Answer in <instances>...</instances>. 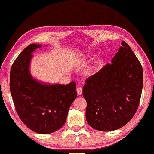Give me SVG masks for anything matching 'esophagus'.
I'll use <instances>...</instances> for the list:
<instances>
[{"mask_svg":"<svg viewBox=\"0 0 154 154\" xmlns=\"http://www.w3.org/2000/svg\"><path fill=\"white\" fill-rule=\"evenodd\" d=\"M76 92L78 95H81L82 93V89L81 87H78V88H76Z\"/></svg>","mask_w":154,"mask_h":154,"instance_id":"esophagus-1","label":"esophagus"}]
</instances>
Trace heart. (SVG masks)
<instances>
[{
    "mask_svg": "<svg viewBox=\"0 0 154 154\" xmlns=\"http://www.w3.org/2000/svg\"><path fill=\"white\" fill-rule=\"evenodd\" d=\"M98 63H95V64L92 65L91 67H90L88 69H86L85 72V76H87V77H89L91 76H92L97 70L98 69Z\"/></svg>",
    "mask_w": 154,
    "mask_h": 154,
    "instance_id": "heart-1",
    "label": "heart"
}]
</instances>
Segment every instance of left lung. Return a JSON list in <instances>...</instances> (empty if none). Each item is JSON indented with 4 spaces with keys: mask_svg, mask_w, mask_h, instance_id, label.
Instances as JSON below:
<instances>
[{
    "mask_svg": "<svg viewBox=\"0 0 154 154\" xmlns=\"http://www.w3.org/2000/svg\"><path fill=\"white\" fill-rule=\"evenodd\" d=\"M143 76L140 61L123 41L111 64L89 77L83 87L89 125L98 131H111L129 122L140 104Z\"/></svg>",
    "mask_w": 154,
    "mask_h": 154,
    "instance_id": "8db88e82",
    "label": "left lung"
}]
</instances>
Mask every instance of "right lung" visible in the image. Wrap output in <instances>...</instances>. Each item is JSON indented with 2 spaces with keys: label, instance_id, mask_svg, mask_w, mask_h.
Listing matches in <instances>:
<instances>
[{
  "label": "right lung",
  "instance_id": "right-lung-1",
  "mask_svg": "<svg viewBox=\"0 0 154 154\" xmlns=\"http://www.w3.org/2000/svg\"><path fill=\"white\" fill-rule=\"evenodd\" d=\"M42 45L32 43L22 51L10 72V90L17 114L29 129L40 134L60 129L77 97L76 84H48L30 72L31 54Z\"/></svg>",
  "mask_w": 154,
  "mask_h": 154
}]
</instances>
